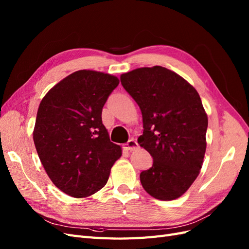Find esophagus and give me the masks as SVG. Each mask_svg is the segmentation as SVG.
<instances>
[{"instance_id": "esophagus-1", "label": "esophagus", "mask_w": 249, "mask_h": 249, "mask_svg": "<svg viewBox=\"0 0 249 249\" xmlns=\"http://www.w3.org/2000/svg\"><path fill=\"white\" fill-rule=\"evenodd\" d=\"M138 146H139V145H138L137 141H135L134 139H130L129 141H127V142L125 143L124 148L126 149V150H135V149L138 148Z\"/></svg>"}]
</instances>
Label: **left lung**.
Masks as SVG:
<instances>
[{"label": "left lung", "mask_w": 249, "mask_h": 249, "mask_svg": "<svg viewBox=\"0 0 249 249\" xmlns=\"http://www.w3.org/2000/svg\"><path fill=\"white\" fill-rule=\"evenodd\" d=\"M120 82L141 110L138 143L154 159L140 173L142 187L160 200L182 196L199 175L207 147L208 116L198 92L162 66L123 73Z\"/></svg>", "instance_id": "1"}]
</instances>
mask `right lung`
<instances>
[{"mask_svg": "<svg viewBox=\"0 0 249 249\" xmlns=\"http://www.w3.org/2000/svg\"><path fill=\"white\" fill-rule=\"evenodd\" d=\"M119 80L78 71L44 95L37 111L34 144L54 185L72 197H87L107 184L122 148L110 141L102 111Z\"/></svg>", "mask_w": 249, "mask_h": 249, "instance_id": "right-lung-1", "label": "right lung"}]
</instances>
